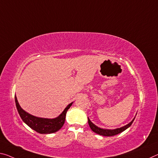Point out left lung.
<instances>
[{
  "mask_svg": "<svg viewBox=\"0 0 158 158\" xmlns=\"http://www.w3.org/2000/svg\"><path fill=\"white\" fill-rule=\"evenodd\" d=\"M134 119L135 117L133 119V120H132V121L128 124L125 125V126L122 127H120V128H117L115 129H101L100 128V127H98L96 125H95L94 124L92 123L89 117H88V122H89L90 128H91L92 131L95 132V133H96L99 135H101V136H114V135H117L119 133H121V132L124 131V130H126L127 128H129V127L132 124V123H133Z\"/></svg>",
  "mask_w": 158,
  "mask_h": 158,
  "instance_id": "left-lung-1",
  "label": "left lung"
}]
</instances>
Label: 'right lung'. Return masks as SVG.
Returning a JSON list of instances; mask_svg holds the SVG:
<instances>
[{
	"mask_svg": "<svg viewBox=\"0 0 158 158\" xmlns=\"http://www.w3.org/2000/svg\"><path fill=\"white\" fill-rule=\"evenodd\" d=\"M15 100L17 111H18L19 116L24 123L38 133L44 134L55 133L62 128L64 123V121H65L67 112L73 103V102H71L69 104L64 110V111L56 118L48 119L37 117L29 114L28 112L24 111L19 106L16 96L15 98Z\"/></svg>",
	"mask_w": 158,
	"mask_h": 158,
	"instance_id": "obj_1",
	"label": "right lung"
}]
</instances>
